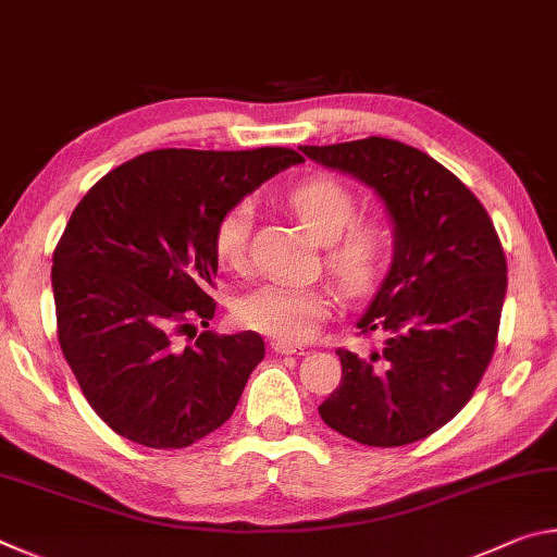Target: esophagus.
Segmentation results:
<instances>
[{
    "instance_id": "34e87169",
    "label": "esophagus",
    "mask_w": 557,
    "mask_h": 557,
    "mask_svg": "<svg viewBox=\"0 0 557 557\" xmlns=\"http://www.w3.org/2000/svg\"><path fill=\"white\" fill-rule=\"evenodd\" d=\"M270 346H272V351H275V354H282V356H287V354H292V356H301V354H305V348L297 346V344H287V342H272Z\"/></svg>"
}]
</instances>
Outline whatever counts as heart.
<instances>
[{
	"label": "heart",
	"mask_w": 557,
	"mask_h": 557,
	"mask_svg": "<svg viewBox=\"0 0 557 557\" xmlns=\"http://www.w3.org/2000/svg\"><path fill=\"white\" fill-rule=\"evenodd\" d=\"M287 206L317 243L326 245V265L348 292L371 285L383 265L388 238L379 223L356 221V196L334 178H309L287 194ZM252 209L238 203L215 228L213 250L223 268L240 270L248 252ZM332 312V297L324 287L297 282H265L235 305L243 326L287 344H301L317 334Z\"/></svg>",
	"instance_id": "obj_1"
}]
</instances>
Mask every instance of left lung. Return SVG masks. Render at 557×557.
<instances>
[{
	"mask_svg": "<svg viewBox=\"0 0 557 557\" xmlns=\"http://www.w3.org/2000/svg\"><path fill=\"white\" fill-rule=\"evenodd\" d=\"M373 188L393 225V258L356 326L383 334L369 356L338 348L342 383L319 405L329 428L400 447L445 428L494 356L506 258L476 196L430 154L385 137L299 147Z\"/></svg>",
	"mask_w": 557,
	"mask_h": 557,
	"instance_id": "1",
	"label": "left lung"
}]
</instances>
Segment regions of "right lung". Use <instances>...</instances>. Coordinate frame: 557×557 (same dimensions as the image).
Returning a JSON list of instances; mask_svg holds the SVG:
<instances>
[{
  "label": "right lung",
  "mask_w": 557,
  "mask_h": 557,
  "mask_svg": "<svg viewBox=\"0 0 557 557\" xmlns=\"http://www.w3.org/2000/svg\"><path fill=\"white\" fill-rule=\"evenodd\" d=\"M295 149H154L112 169L75 206L53 252L61 351L90 408L117 435L178 449L219 430L265 358L256 332L178 348L209 326L215 228L285 169ZM196 336V334H194Z\"/></svg>",
  "instance_id": "add662e5"
}]
</instances>
